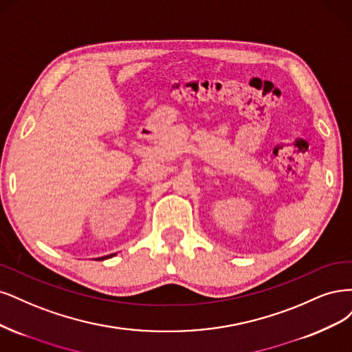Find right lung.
<instances>
[{"label":"right lung","instance_id":"obj_1","mask_svg":"<svg viewBox=\"0 0 352 352\" xmlns=\"http://www.w3.org/2000/svg\"><path fill=\"white\" fill-rule=\"evenodd\" d=\"M112 256H116V253H114V254H109V256H105V257H100V258H98V260H104V258H108V257H112Z\"/></svg>","mask_w":352,"mask_h":352}]
</instances>
